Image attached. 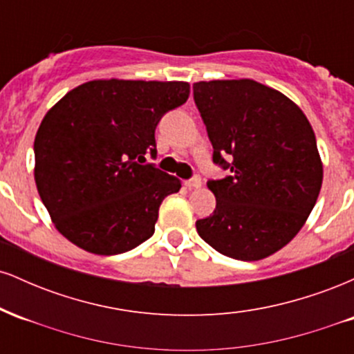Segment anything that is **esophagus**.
<instances>
[{
	"label": "esophagus",
	"mask_w": 354,
	"mask_h": 354,
	"mask_svg": "<svg viewBox=\"0 0 354 354\" xmlns=\"http://www.w3.org/2000/svg\"><path fill=\"white\" fill-rule=\"evenodd\" d=\"M186 186H188L189 189H198V188H201V178H200V176L191 178V180L186 181Z\"/></svg>",
	"instance_id": "34e87169"
}]
</instances>
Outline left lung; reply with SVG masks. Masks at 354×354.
I'll use <instances>...</instances> for the list:
<instances>
[{"label": "left lung", "mask_w": 354, "mask_h": 354, "mask_svg": "<svg viewBox=\"0 0 354 354\" xmlns=\"http://www.w3.org/2000/svg\"><path fill=\"white\" fill-rule=\"evenodd\" d=\"M193 95L213 161L231 171L208 181L216 209L198 219V234L230 258H268L298 234L318 200L315 131L298 104L258 81H198Z\"/></svg>", "instance_id": "obj_1"}]
</instances>
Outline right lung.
<instances>
[{
	"mask_svg": "<svg viewBox=\"0 0 354 354\" xmlns=\"http://www.w3.org/2000/svg\"><path fill=\"white\" fill-rule=\"evenodd\" d=\"M185 81L93 80L61 98L35 138V181L56 230L88 253L120 254L153 236L181 181L153 165L154 129L186 103Z\"/></svg>",
	"mask_w": 354,
	"mask_h": 354,
	"instance_id": "1",
	"label": "right lung"
}]
</instances>
